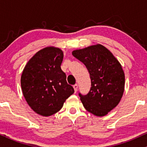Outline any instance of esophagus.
I'll return each mask as SVG.
<instances>
[{"instance_id":"34e87169","label":"esophagus","mask_w":147,"mask_h":147,"mask_svg":"<svg viewBox=\"0 0 147 147\" xmlns=\"http://www.w3.org/2000/svg\"><path fill=\"white\" fill-rule=\"evenodd\" d=\"M73 88H74V90H75V92L76 93L77 91V88H78V85H77V84H75V85L73 86Z\"/></svg>"}]
</instances>
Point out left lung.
<instances>
[{"instance_id":"obj_1","label":"left lung","mask_w":147,"mask_h":147,"mask_svg":"<svg viewBox=\"0 0 147 147\" xmlns=\"http://www.w3.org/2000/svg\"><path fill=\"white\" fill-rule=\"evenodd\" d=\"M72 54L90 74V91L86 95L79 93L84 108L96 116L106 115L117 106L124 93L125 76L122 65L100 44L74 50Z\"/></svg>"}]
</instances>
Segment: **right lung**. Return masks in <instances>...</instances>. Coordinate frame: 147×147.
<instances>
[{
  "label": "right lung",
  "instance_id": "obj_1",
  "mask_svg": "<svg viewBox=\"0 0 147 147\" xmlns=\"http://www.w3.org/2000/svg\"><path fill=\"white\" fill-rule=\"evenodd\" d=\"M63 58L61 50L47 47L37 52L22 72L21 84L25 100L40 115L50 116L61 110L74 88L66 82L61 68Z\"/></svg>",
  "mask_w": 147,
  "mask_h": 147
}]
</instances>
